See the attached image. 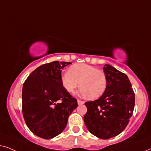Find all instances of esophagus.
Listing matches in <instances>:
<instances>
[{"label": "esophagus", "instance_id": "1", "mask_svg": "<svg viewBox=\"0 0 151 151\" xmlns=\"http://www.w3.org/2000/svg\"><path fill=\"white\" fill-rule=\"evenodd\" d=\"M78 104L79 105H82V104H84V101H82L80 100H78Z\"/></svg>", "mask_w": 151, "mask_h": 151}]
</instances>
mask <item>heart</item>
<instances>
[{"instance_id": "b5f03b06", "label": "heart", "mask_w": 151, "mask_h": 151, "mask_svg": "<svg viewBox=\"0 0 151 151\" xmlns=\"http://www.w3.org/2000/svg\"><path fill=\"white\" fill-rule=\"evenodd\" d=\"M62 85L69 93H73L79 84L82 96L90 99L102 96L107 87V77L102 70L87 64H76L71 66L62 74Z\"/></svg>"}]
</instances>
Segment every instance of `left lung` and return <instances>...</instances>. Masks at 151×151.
I'll list each match as a JSON object with an SVG mask.
<instances>
[{"label": "left lung", "instance_id": "left-lung-1", "mask_svg": "<svg viewBox=\"0 0 151 151\" xmlns=\"http://www.w3.org/2000/svg\"><path fill=\"white\" fill-rule=\"evenodd\" d=\"M107 87L98 100L84 103L87 112L84 117L86 128L103 139L121 133L129 122L135 106V93L127 76L105 65Z\"/></svg>", "mask_w": 151, "mask_h": 151}]
</instances>
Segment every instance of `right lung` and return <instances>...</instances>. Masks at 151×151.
<instances>
[{
  "label": "right lung",
  "instance_id": "add662e5",
  "mask_svg": "<svg viewBox=\"0 0 151 151\" xmlns=\"http://www.w3.org/2000/svg\"><path fill=\"white\" fill-rule=\"evenodd\" d=\"M67 62L53 61L38 67L24 81L22 111L27 126L45 139L58 135L67 124L68 117L78 106L77 100L61 83V71Z\"/></svg>",
  "mask_w": 151,
  "mask_h": 151
}]
</instances>
